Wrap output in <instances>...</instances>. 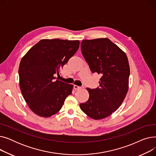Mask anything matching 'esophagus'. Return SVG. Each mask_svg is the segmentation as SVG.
<instances>
[{"label":"esophagus","mask_w":156,"mask_h":156,"mask_svg":"<svg viewBox=\"0 0 156 156\" xmlns=\"http://www.w3.org/2000/svg\"><path fill=\"white\" fill-rule=\"evenodd\" d=\"M73 88H74V89H75V90H80V89L81 88V87H80L77 86V85H74Z\"/></svg>","instance_id":"1"}]
</instances>
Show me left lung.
<instances>
[{
    "instance_id": "left-lung-1",
    "label": "left lung",
    "mask_w": 156,
    "mask_h": 156,
    "mask_svg": "<svg viewBox=\"0 0 156 156\" xmlns=\"http://www.w3.org/2000/svg\"><path fill=\"white\" fill-rule=\"evenodd\" d=\"M81 51L92 73L101 74L99 87L87 88L89 99L80 109L94 119L107 118L117 110L128 90L129 66L125 53L108 38L85 40Z\"/></svg>"
}]
</instances>
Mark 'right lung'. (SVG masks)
I'll return each mask as SVG.
<instances>
[{
  "mask_svg": "<svg viewBox=\"0 0 156 156\" xmlns=\"http://www.w3.org/2000/svg\"><path fill=\"white\" fill-rule=\"evenodd\" d=\"M79 46V40H42L22 58L18 71L20 89L29 108L37 115H54L72 94L73 85L56 80L55 76L60 75Z\"/></svg>",
  "mask_w": 156,
  "mask_h": 156,
  "instance_id": "1",
  "label": "right lung"
}]
</instances>
